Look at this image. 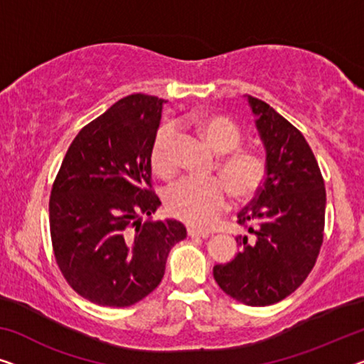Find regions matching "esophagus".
Returning a JSON list of instances; mask_svg holds the SVG:
<instances>
[{"label": "esophagus", "instance_id": "esophagus-1", "mask_svg": "<svg viewBox=\"0 0 364 364\" xmlns=\"http://www.w3.org/2000/svg\"><path fill=\"white\" fill-rule=\"evenodd\" d=\"M188 235L189 237H199V238H208L210 234L205 230H198L194 227H188Z\"/></svg>", "mask_w": 364, "mask_h": 364}]
</instances>
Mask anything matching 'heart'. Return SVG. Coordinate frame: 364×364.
<instances>
[{
	"instance_id": "obj_1",
	"label": "heart",
	"mask_w": 364,
	"mask_h": 364,
	"mask_svg": "<svg viewBox=\"0 0 364 364\" xmlns=\"http://www.w3.org/2000/svg\"><path fill=\"white\" fill-rule=\"evenodd\" d=\"M196 134L222 159L217 161L222 180L184 178L168 189L166 208L176 219L194 227H208L227 209L229 191L238 203L257 196L267 178V164L252 150L238 149L240 129L229 117L199 112L191 117ZM150 165L155 175L171 178L176 170L175 129L165 124L156 130L150 147Z\"/></svg>"
}]
</instances>
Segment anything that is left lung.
<instances>
[{"instance_id": "left-lung-1", "label": "left lung", "mask_w": 364, "mask_h": 364, "mask_svg": "<svg viewBox=\"0 0 364 364\" xmlns=\"http://www.w3.org/2000/svg\"><path fill=\"white\" fill-rule=\"evenodd\" d=\"M267 151V178L238 213L252 235H238L240 252L215 264L220 289L247 306H271L292 294L311 273L323 242L325 184L304 135L258 97L247 96Z\"/></svg>"}]
</instances>
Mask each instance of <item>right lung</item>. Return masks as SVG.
I'll use <instances>...</instances> for the list:
<instances>
[{
    "instance_id": "obj_1",
    "label": "right lung",
    "mask_w": 364,
    "mask_h": 364,
    "mask_svg": "<svg viewBox=\"0 0 364 364\" xmlns=\"http://www.w3.org/2000/svg\"><path fill=\"white\" fill-rule=\"evenodd\" d=\"M164 100L130 95L80 130L53 181V255L67 283L97 306L129 307L160 284L181 222L142 220L161 204L150 147Z\"/></svg>"
}]
</instances>
